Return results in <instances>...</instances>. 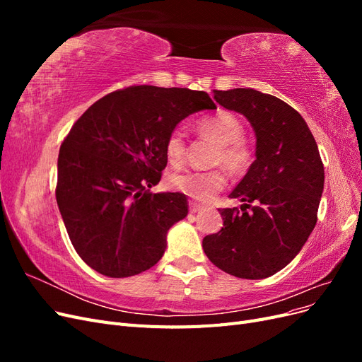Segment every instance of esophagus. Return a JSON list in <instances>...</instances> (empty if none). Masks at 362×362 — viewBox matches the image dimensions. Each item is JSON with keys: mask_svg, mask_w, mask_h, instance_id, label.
Listing matches in <instances>:
<instances>
[{"mask_svg": "<svg viewBox=\"0 0 362 362\" xmlns=\"http://www.w3.org/2000/svg\"><path fill=\"white\" fill-rule=\"evenodd\" d=\"M202 205H199V204H196V202H193V201H190L189 202V210H190V213L192 214H194V213H199L201 210H202Z\"/></svg>", "mask_w": 362, "mask_h": 362, "instance_id": "esophagus-1", "label": "esophagus"}]
</instances>
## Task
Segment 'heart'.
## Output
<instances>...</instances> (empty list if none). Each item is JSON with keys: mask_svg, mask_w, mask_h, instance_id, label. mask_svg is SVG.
<instances>
[{"mask_svg": "<svg viewBox=\"0 0 362 362\" xmlns=\"http://www.w3.org/2000/svg\"><path fill=\"white\" fill-rule=\"evenodd\" d=\"M196 131L214 140L217 149L213 163L223 164L233 173H245L252 164V149L243 140L245 128L231 113H217L198 120ZM166 157L170 164L177 166L185 157V139L181 129H173L166 140ZM169 185L180 193L190 196L196 201H210L221 192L228 181L223 169L211 170H181L169 177Z\"/></svg>", "mask_w": 362, "mask_h": 362, "instance_id": "1", "label": "heart"}]
</instances>
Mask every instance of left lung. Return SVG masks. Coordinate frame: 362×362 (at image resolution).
<instances>
[{
    "label": "left lung",
    "instance_id": "left-lung-1",
    "mask_svg": "<svg viewBox=\"0 0 362 362\" xmlns=\"http://www.w3.org/2000/svg\"><path fill=\"white\" fill-rule=\"evenodd\" d=\"M214 100L243 115L257 136V160L222 208L223 228L202 247L216 267L243 279L275 275L299 254L317 223L325 169L303 117L279 98L254 89L214 90ZM246 207H250L247 212Z\"/></svg>",
    "mask_w": 362,
    "mask_h": 362
}]
</instances>
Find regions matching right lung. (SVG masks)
Here are the masks:
<instances>
[{
	"label": "right lung",
	"instance_id": "right-lung-1",
	"mask_svg": "<svg viewBox=\"0 0 362 362\" xmlns=\"http://www.w3.org/2000/svg\"><path fill=\"white\" fill-rule=\"evenodd\" d=\"M205 92L131 86L98 100L63 140L56 199L76 254L110 278L156 266L169 229L189 213L182 193H151L166 140L182 119L214 110Z\"/></svg>",
	"mask_w": 362,
	"mask_h": 362
}]
</instances>
